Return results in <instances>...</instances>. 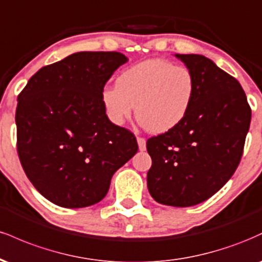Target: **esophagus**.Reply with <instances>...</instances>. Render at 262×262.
Returning a JSON list of instances; mask_svg holds the SVG:
<instances>
[{"instance_id":"1","label":"esophagus","mask_w":262,"mask_h":262,"mask_svg":"<svg viewBox=\"0 0 262 262\" xmlns=\"http://www.w3.org/2000/svg\"><path fill=\"white\" fill-rule=\"evenodd\" d=\"M137 141H138V146H139L140 151H144V150L146 149V140L144 139V138L138 137L137 138Z\"/></svg>"}]
</instances>
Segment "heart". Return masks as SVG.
<instances>
[{
    "instance_id": "b5f03b06",
    "label": "heart",
    "mask_w": 262,
    "mask_h": 262,
    "mask_svg": "<svg viewBox=\"0 0 262 262\" xmlns=\"http://www.w3.org/2000/svg\"><path fill=\"white\" fill-rule=\"evenodd\" d=\"M197 95L193 73L165 59H148L125 69L101 98L108 118L123 124L134 111L140 125L164 134L183 122Z\"/></svg>"
}]
</instances>
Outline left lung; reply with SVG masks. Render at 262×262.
<instances>
[{"mask_svg": "<svg viewBox=\"0 0 262 262\" xmlns=\"http://www.w3.org/2000/svg\"><path fill=\"white\" fill-rule=\"evenodd\" d=\"M196 77L197 95L183 122L150 138L148 189L156 202L191 207L217 193L243 155L251 110L242 85L198 54H175Z\"/></svg>", "mask_w": 262, "mask_h": 262, "instance_id": "obj_1", "label": "left lung"}]
</instances>
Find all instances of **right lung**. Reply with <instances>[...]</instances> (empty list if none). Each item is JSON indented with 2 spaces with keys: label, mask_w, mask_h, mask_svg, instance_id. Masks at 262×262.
<instances>
[{
  "label": "right lung",
  "mask_w": 262,
  "mask_h": 262,
  "mask_svg": "<svg viewBox=\"0 0 262 262\" xmlns=\"http://www.w3.org/2000/svg\"><path fill=\"white\" fill-rule=\"evenodd\" d=\"M128 58L79 52L41 68L18 96L17 150L39 193L64 208L100 202L111 179L138 151L137 139L108 119L102 91Z\"/></svg>",
  "instance_id": "add662e5"
}]
</instances>
